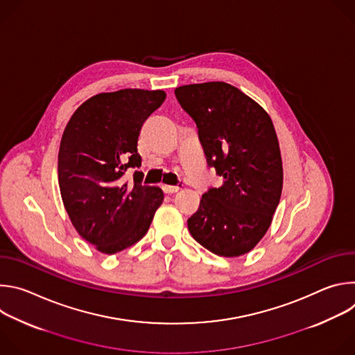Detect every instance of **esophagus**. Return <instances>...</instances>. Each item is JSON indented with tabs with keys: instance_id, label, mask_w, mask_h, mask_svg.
Segmentation results:
<instances>
[{
	"instance_id": "obj_1",
	"label": "esophagus",
	"mask_w": 355,
	"mask_h": 355,
	"mask_svg": "<svg viewBox=\"0 0 355 355\" xmlns=\"http://www.w3.org/2000/svg\"><path fill=\"white\" fill-rule=\"evenodd\" d=\"M162 188H163V191L166 193H174V192H177L180 189V187H173V185H163Z\"/></svg>"
}]
</instances>
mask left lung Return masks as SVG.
Returning a JSON list of instances; mask_svg holds the SVG:
<instances>
[{
  "label": "left lung",
  "mask_w": 355,
  "mask_h": 355,
  "mask_svg": "<svg viewBox=\"0 0 355 355\" xmlns=\"http://www.w3.org/2000/svg\"><path fill=\"white\" fill-rule=\"evenodd\" d=\"M174 92L196 123L208 166L223 180L202 195L188 230L218 256L245 254L267 233L282 192L274 125L256 101L222 81L182 85Z\"/></svg>",
  "instance_id": "left-lung-1"
}]
</instances>
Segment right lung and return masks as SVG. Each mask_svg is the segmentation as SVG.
<instances>
[{"mask_svg": "<svg viewBox=\"0 0 355 355\" xmlns=\"http://www.w3.org/2000/svg\"><path fill=\"white\" fill-rule=\"evenodd\" d=\"M166 99L162 89H119L87 99L70 118L59 150V187L78 234L105 254L137 243L163 204L159 187L123 182L139 168L137 139Z\"/></svg>", "mask_w": 355, "mask_h": 355, "instance_id": "1", "label": "right lung"}]
</instances>
